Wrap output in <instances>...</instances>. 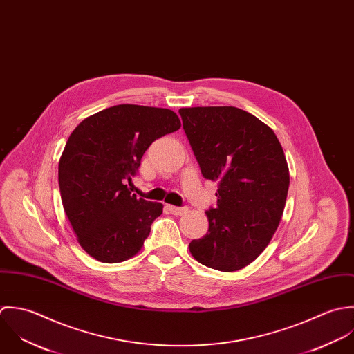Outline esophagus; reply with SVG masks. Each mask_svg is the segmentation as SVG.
<instances>
[{
	"label": "esophagus",
	"instance_id": "esophagus-1",
	"mask_svg": "<svg viewBox=\"0 0 354 354\" xmlns=\"http://www.w3.org/2000/svg\"><path fill=\"white\" fill-rule=\"evenodd\" d=\"M167 209L172 214H176V216H182L185 213L187 212V208L186 207H174V205H167Z\"/></svg>",
	"mask_w": 354,
	"mask_h": 354
}]
</instances>
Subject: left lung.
I'll return each mask as SVG.
<instances>
[{
    "instance_id": "obj_1",
    "label": "left lung",
    "mask_w": 354,
    "mask_h": 354,
    "mask_svg": "<svg viewBox=\"0 0 354 354\" xmlns=\"http://www.w3.org/2000/svg\"><path fill=\"white\" fill-rule=\"evenodd\" d=\"M205 179L217 180L207 235L189 245L201 264L232 272L268 246L286 205L290 175L282 145L260 119L235 106L180 108Z\"/></svg>"
}]
</instances>
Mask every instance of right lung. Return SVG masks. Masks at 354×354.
Returning <instances> with one entry per match:
<instances>
[{
	"mask_svg": "<svg viewBox=\"0 0 354 354\" xmlns=\"http://www.w3.org/2000/svg\"><path fill=\"white\" fill-rule=\"evenodd\" d=\"M179 129L169 109L123 104L86 118L72 131L59 161V186L87 254L115 264L141 250L162 204L137 198L126 183L151 142Z\"/></svg>",
	"mask_w": 354,
	"mask_h": 354,
	"instance_id": "1",
	"label": "right lung"
}]
</instances>
